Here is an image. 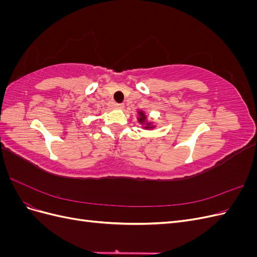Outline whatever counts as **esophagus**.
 Wrapping results in <instances>:
<instances>
[{
	"instance_id": "1",
	"label": "esophagus",
	"mask_w": 257,
	"mask_h": 257,
	"mask_svg": "<svg viewBox=\"0 0 257 257\" xmlns=\"http://www.w3.org/2000/svg\"><path fill=\"white\" fill-rule=\"evenodd\" d=\"M114 107L118 108V109H123L124 104H114Z\"/></svg>"
}]
</instances>
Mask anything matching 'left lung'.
<instances>
[{
  "label": "left lung",
  "mask_w": 257,
  "mask_h": 257,
  "mask_svg": "<svg viewBox=\"0 0 257 257\" xmlns=\"http://www.w3.org/2000/svg\"><path fill=\"white\" fill-rule=\"evenodd\" d=\"M138 113H139L138 121H139V123L143 124L145 128H153L154 127V125H151V122L147 121V116L144 111H138Z\"/></svg>",
  "instance_id": "8db88e82"
}]
</instances>
